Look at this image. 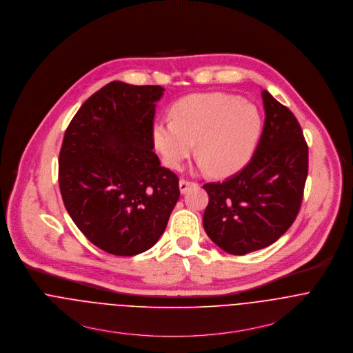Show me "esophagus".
Masks as SVG:
<instances>
[{
    "label": "esophagus",
    "mask_w": 353,
    "mask_h": 353,
    "mask_svg": "<svg viewBox=\"0 0 353 353\" xmlns=\"http://www.w3.org/2000/svg\"><path fill=\"white\" fill-rule=\"evenodd\" d=\"M192 185H196V183L188 181V180H180V183H179L180 192H181V194H185V192H187Z\"/></svg>",
    "instance_id": "34e87169"
}]
</instances>
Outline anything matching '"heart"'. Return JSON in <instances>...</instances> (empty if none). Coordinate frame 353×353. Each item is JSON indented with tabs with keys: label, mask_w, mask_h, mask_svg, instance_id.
Returning <instances> with one entry per match:
<instances>
[{
	"label": "heart",
	"mask_w": 353,
	"mask_h": 353,
	"mask_svg": "<svg viewBox=\"0 0 353 353\" xmlns=\"http://www.w3.org/2000/svg\"><path fill=\"white\" fill-rule=\"evenodd\" d=\"M169 119L154 123L152 135L163 162L179 169L194 152L215 176L233 174L254 153L263 120L254 104L239 96L195 93L176 101Z\"/></svg>",
	"instance_id": "obj_1"
}]
</instances>
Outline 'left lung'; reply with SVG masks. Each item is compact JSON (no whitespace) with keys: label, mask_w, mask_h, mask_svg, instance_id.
I'll use <instances>...</instances> for the list:
<instances>
[{"label":"left lung","mask_w":353,"mask_h":353,"mask_svg":"<svg viewBox=\"0 0 353 353\" xmlns=\"http://www.w3.org/2000/svg\"><path fill=\"white\" fill-rule=\"evenodd\" d=\"M265 121L249 163L225 181L208 183L203 215L207 235L242 256L272 245L294 223L303 199L309 150L294 114L261 92Z\"/></svg>","instance_id":"obj_1"}]
</instances>
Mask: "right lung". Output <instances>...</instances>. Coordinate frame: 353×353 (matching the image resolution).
<instances>
[{
    "label": "right lung",
    "instance_id": "add662e5",
    "mask_svg": "<svg viewBox=\"0 0 353 353\" xmlns=\"http://www.w3.org/2000/svg\"><path fill=\"white\" fill-rule=\"evenodd\" d=\"M159 85L112 81L72 119L59 153V190L73 222L115 256L150 249L180 197L179 177L153 152Z\"/></svg>",
    "mask_w": 353,
    "mask_h": 353
}]
</instances>
